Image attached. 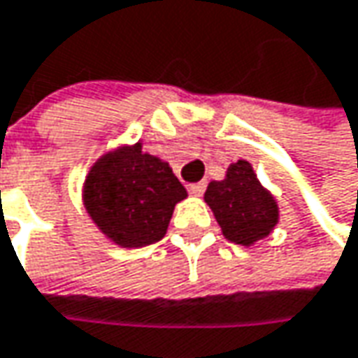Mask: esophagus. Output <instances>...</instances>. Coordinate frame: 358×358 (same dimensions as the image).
Here are the masks:
<instances>
[{"label": "esophagus", "mask_w": 358, "mask_h": 358, "mask_svg": "<svg viewBox=\"0 0 358 358\" xmlns=\"http://www.w3.org/2000/svg\"><path fill=\"white\" fill-rule=\"evenodd\" d=\"M203 191H206V183H203V181L191 183V185H189V193H193V195H203Z\"/></svg>", "instance_id": "34e87169"}]
</instances>
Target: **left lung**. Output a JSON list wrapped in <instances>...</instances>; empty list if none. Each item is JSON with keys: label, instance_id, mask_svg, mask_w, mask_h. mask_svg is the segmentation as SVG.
Masks as SVG:
<instances>
[{"label": "left lung", "instance_id": "left-lung-1", "mask_svg": "<svg viewBox=\"0 0 358 358\" xmlns=\"http://www.w3.org/2000/svg\"><path fill=\"white\" fill-rule=\"evenodd\" d=\"M203 199L211 207L225 240L245 248L268 238L280 220L274 195L259 183L252 163L243 159L227 167L222 181L207 185Z\"/></svg>", "mask_w": 358, "mask_h": 358}]
</instances>
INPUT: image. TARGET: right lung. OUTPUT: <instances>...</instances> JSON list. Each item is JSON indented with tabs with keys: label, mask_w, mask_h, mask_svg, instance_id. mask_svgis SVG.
<instances>
[{
	"label": "right lung",
	"mask_w": 358,
	"mask_h": 358,
	"mask_svg": "<svg viewBox=\"0 0 358 358\" xmlns=\"http://www.w3.org/2000/svg\"><path fill=\"white\" fill-rule=\"evenodd\" d=\"M187 197L167 161L143 151V143L104 152L90 167L82 201L86 213L120 248L163 240L173 209Z\"/></svg>",
	"instance_id": "add662e5"
}]
</instances>
